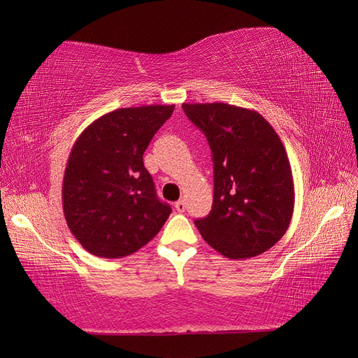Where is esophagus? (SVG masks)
I'll return each mask as SVG.
<instances>
[{
	"label": "esophagus",
	"instance_id": "1",
	"mask_svg": "<svg viewBox=\"0 0 358 358\" xmlns=\"http://www.w3.org/2000/svg\"><path fill=\"white\" fill-rule=\"evenodd\" d=\"M175 208H176V210H178V212H185V209H187V203L183 201V200H178V201L175 203Z\"/></svg>",
	"mask_w": 358,
	"mask_h": 358
}]
</instances>
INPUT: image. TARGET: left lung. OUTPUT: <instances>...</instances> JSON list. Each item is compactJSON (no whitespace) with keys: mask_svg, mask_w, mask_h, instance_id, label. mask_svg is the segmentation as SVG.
Instances as JSON below:
<instances>
[{"mask_svg":"<svg viewBox=\"0 0 358 358\" xmlns=\"http://www.w3.org/2000/svg\"><path fill=\"white\" fill-rule=\"evenodd\" d=\"M213 155V204L196 220L203 239L221 255L245 259L268 251L294 210V180L285 148L255 110L227 103H183Z\"/></svg>","mask_w":358,"mask_h":358,"instance_id":"1","label":"left lung"}]
</instances>
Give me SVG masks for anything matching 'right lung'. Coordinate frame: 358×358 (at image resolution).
Masks as SVG:
<instances>
[{
  "label": "right lung",
  "instance_id": "add662e5",
  "mask_svg": "<svg viewBox=\"0 0 358 358\" xmlns=\"http://www.w3.org/2000/svg\"><path fill=\"white\" fill-rule=\"evenodd\" d=\"M175 104L124 107L86 127L64 171L62 209L92 255L121 258L150 242L171 213L155 194L143 152Z\"/></svg>",
  "mask_w": 358,
  "mask_h": 358
}]
</instances>
